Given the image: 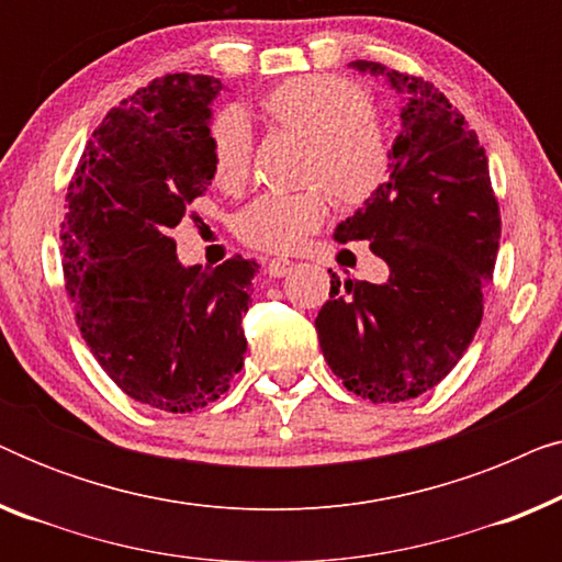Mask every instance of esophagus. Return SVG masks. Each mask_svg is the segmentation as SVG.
Segmentation results:
<instances>
[{
	"label": "esophagus",
	"instance_id": "esophagus-1",
	"mask_svg": "<svg viewBox=\"0 0 562 562\" xmlns=\"http://www.w3.org/2000/svg\"><path fill=\"white\" fill-rule=\"evenodd\" d=\"M291 268H294V263H291V260H286V258H273V260H268L266 273L271 276V279H283V276L291 273Z\"/></svg>",
	"mask_w": 562,
	"mask_h": 562
}]
</instances>
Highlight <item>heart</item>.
<instances>
[{
  "label": "heart",
  "mask_w": 562,
  "mask_h": 562,
  "mask_svg": "<svg viewBox=\"0 0 562 562\" xmlns=\"http://www.w3.org/2000/svg\"><path fill=\"white\" fill-rule=\"evenodd\" d=\"M268 122L310 140L304 181L322 183L337 204L360 206L386 181L391 143L373 117V97L356 81L329 74L296 76L260 99ZM256 137L243 110L225 106L210 125L214 181L240 191L250 179ZM327 217L322 189L299 194H266L240 217V237L252 248L291 252Z\"/></svg>",
  "instance_id": "heart-1"
}]
</instances>
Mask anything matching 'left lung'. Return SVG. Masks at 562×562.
Here are the masks:
<instances>
[{
    "mask_svg": "<svg viewBox=\"0 0 562 562\" xmlns=\"http://www.w3.org/2000/svg\"><path fill=\"white\" fill-rule=\"evenodd\" d=\"M350 68L383 76L404 102L386 183L335 229L337 243L371 240L389 279L340 286L329 271L314 327L345 389L396 404L435 389L473 342L502 217L486 150L435 83L373 60Z\"/></svg>",
    "mask_w": 562,
    "mask_h": 562,
    "instance_id": "obj_1",
    "label": "left lung"
}]
</instances>
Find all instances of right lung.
Wrapping results in <instances>:
<instances>
[{"label": "right lung", "instance_id": "add662e5", "mask_svg": "<svg viewBox=\"0 0 562 562\" xmlns=\"http://www.w3.org/2000/svg\"><path fill=\"white\" fill-rule=\"evenodd\" d=\"M214 76L168 74L106 112L68 183L60 222L76 325L130 398L187 414L243 368L256 260L181 266L171 229L214 179Z\"/></svg>", "mask_w": 562, "mask_h": 562}]
</instances>
